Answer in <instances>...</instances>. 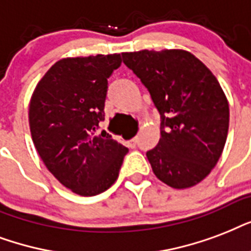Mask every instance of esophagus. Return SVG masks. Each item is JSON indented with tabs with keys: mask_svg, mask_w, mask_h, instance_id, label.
<instances>
[{
	"mask_svg": "<svg viewBox=\"0 0 251 251\" xmlns=\"http://www.w3.org/2000/svg\"><path fill=\"white\" fill-rule=\"evenodd\" d=\"M136 144H137V137H133L132 140H129V147L135 148Z\"/></svg>",
	"mask_w": 251,
	"mask_h": 251,
	"instance_id": "34e87169",
	"label": "esophagus"
}]
</instances>
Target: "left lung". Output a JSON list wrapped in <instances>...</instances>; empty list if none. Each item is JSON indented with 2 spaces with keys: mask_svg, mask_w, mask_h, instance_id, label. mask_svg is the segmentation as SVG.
I'll list each match as a JSON object with an SVG mask.
<instances>
[{
  "mask_svg": "<svg viewBox=\"0 0 251 251\" xmlns=\"http://www.w3.org/2000/svg\"><path fill=\"white\" fill-rule=\"evenodd\" d=\"M122 57L161 115L160 141L147 152L153 173L173 188L195 186L216 166L228 136L229 104L220 83L183 50H143Z\"/></svg>",
  "mask_w": 251,
  "mask_h": 251,
  "instance_id": "1",
  "label": "left lung"
}]
</instances>
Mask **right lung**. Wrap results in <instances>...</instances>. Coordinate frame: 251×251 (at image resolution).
<instances>
[{"mask_svg":"<svg viewBox=\"0 0 251 251\" xmlns=\"http://www.w3.org/2000/svg\"><path fill=\"white\" fill-rule=\"evenodd\" d=\"M119 53L68 57L52 65L35 87L28 107L31 137L47 169L75 194L94 196L119 176L128 149L102 131L107 78Z\"/></svg>","mask_w":251,"mask_h":251,"instance_id":"add662e5","label":"right lung"}]
</instances>
